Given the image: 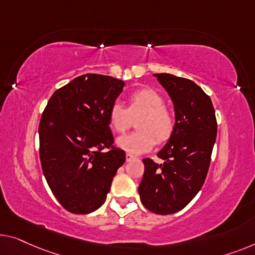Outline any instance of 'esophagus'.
I'll return each instance as SVG.
<instances>
[{
  "mask_svg": "<svg viewBox=\"0 0 255 255\" xmlns=\"http://www.w3.org/2000/svg\"><path fill=\"white\" fill-rule=\"evenodd\" d=\"M134 159H135V158L132 157L131 154H129V153L126 154V160H127V161H131V160H134Z\"/></svg>",
  "mask_w": 255,
  "mask_h": 255,
  "instance_id": "esophagus-1",
  "label": "esophagus"
}]
</instances>
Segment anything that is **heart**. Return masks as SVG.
I'll return each mask as SVG.
<instances>
[{"mask_svg":"<svg viewBox=\"0 0 255 255\" xmlns=\"http://www.w3.org/2000/svg\"><path fill=\"white\" fill-rule=\"evenodd\" d=\"M127 110L120 102H115L108 112L110 126L117 132L127 130L131 117L140 116L136 124L139 130L118 137V147L129 154L138 155L150 151L155 140L162 143L172 136L174 118L164 106L165 101L160 94L151 88L138 89L129 96Z\"/></svg>","mask_w":255,"mask_h":255,"instance_id":"b5f03b06","label":"heart"}]
</instances>
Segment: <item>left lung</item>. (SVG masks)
Here are the masks:
<instances>
[{
	"instance_id": "obj_1",
	"label": "left lung",
	"mask_w": 255,
	"mask_h": 255,
	"mask_svg": "<svg viewBox=\"0 0 255 255\" xmlns=\"http://www.w3.org/2000/svg\"><path fill=\"white\" fill-rule=\"evenodd\" d=\"M173 102V134L157 155L164 164L143 159L138 187L140 201L160 215L181 211L203 187L215 144V111L211 98L191 80L168 73L153 74Z\"/></svg>"
}]
</instances>
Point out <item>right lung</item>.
Listing matches in <instances>:
<instances>
[{"mask_svg": "<svg viewBox=\"0 0 255 255\" xmlns=\"http://www.w3.org/2000/svg\"><path fill=\"white\" fill-rule=\"evenodd\" d=\"M124 86L108 75H80L52 94L41 117L44 177L60 205L74 214H88L105 203L126 161L124 150L109 148L113 135L108 118Z\"/></svg>", "mask_w": 255, "mask_h": 255, "instance_id": "right-lung-1", "label": "right lung"}]
</instances>
